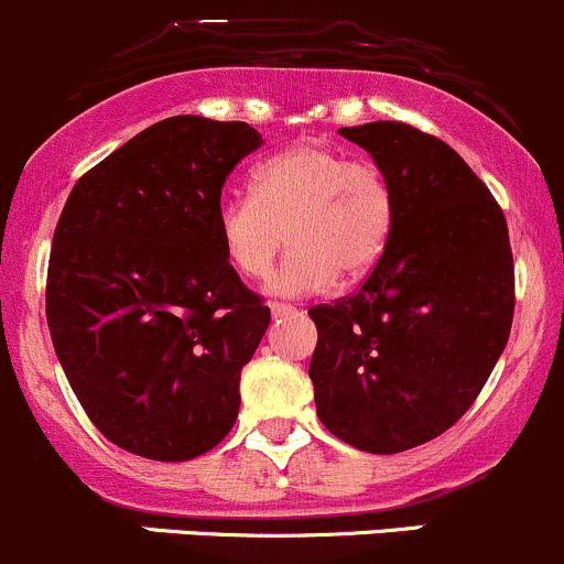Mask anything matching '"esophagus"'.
I'll list each match as a JSON object with an SVG mask.
<instances>
[{
    "label": "esophagus",
    "mask_w": 564,
    "mask_h": 564,
    "mask_svg": "<svg viewBox=\"0 0 564 564\" xmlns=\"http://www.w3.org/2000/svg\"><path fill=\"white\" fill-rule=\"evenodd\" d=\"M293 312H295L293 304H284V301H271V315H274V317L293 315Z\"/></svg>",
    "instance_id": "obj_1"
}]
</instances>
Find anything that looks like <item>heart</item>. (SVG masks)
Returning <instances> with one entry per match:
<instances>
[{"label":"heart","mask_w":564,"mask_h":564,"mask_svg":"<svg viewBox=\"0 0 564 564\" xmlns=\"http://www.w3.org/2000/svg\"><path fill=\"white\" fill-rule=\"evenodd\" d=\"M397 219L391 178L369 160H350L323 143H299L252 173V195L217 203L214 228L228 263L263 280L282 252L269 290L312 295L341 280H358L380 263Z\"/></svg>","instance_id":"b5f03b06"}]
</instances>
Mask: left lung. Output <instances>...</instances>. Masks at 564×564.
I'll list each match as a JSON object with an SVG mask.
<instances>
[{"label": "left lung", "instance_id": "obj_1", "mask_svg": "<svg viewBox=\"0 0 564 564\" xmlns=\"http://www.w3.org/2000/svg\"><path fill=\"white\" fill-rule=\"evenodd\" d=\"M397 195L393 234L361 288L317 304L310 364L323 426L369 454L440 437L478 399L510 336L513 252L473 167L404 121L341 127Z\"/></svg>", "mask_w": 564, "mask_h": 564}]
</instances>
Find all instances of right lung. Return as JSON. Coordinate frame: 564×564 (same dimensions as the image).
Returning <instances> with one entry per match:
<instances>
[{"label":"right lung","mask_w":564,"mask_h":564,"mask_svg":"<svg viewBox=\"0 0 564 564\" xmlns=\"http://www.w3.org/2000/svg\"><path fill=\"white\" fill-rule=\"evenodd\" d=\"M260 132L171 116L75 182L54 230L45 317L69 388L119 448L189 462L239 415L271 312L219 247L223 184Z\"/></svg>","instance_id":"1"}]
</instances>
